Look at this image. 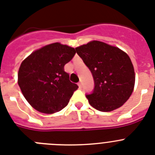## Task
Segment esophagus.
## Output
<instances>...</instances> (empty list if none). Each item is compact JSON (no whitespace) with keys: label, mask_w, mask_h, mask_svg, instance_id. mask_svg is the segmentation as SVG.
Wrapping results in <instances>:
<instances>
[{"label":"esophagus","mask_w":155,"mask_h":155,"mask_svg":"<svg viewBox=\"0 0 155 155\" xmlns=\"http://www.w3.org/2000/svg\"><path fill=\"white\" fill-rule=\"evenodd\" d=\"M78 86H79V87H80V88L82 87V83H81V82H79V83H78Z\"/></svg>","instance_id":"esophagus-1"}]
</instances>
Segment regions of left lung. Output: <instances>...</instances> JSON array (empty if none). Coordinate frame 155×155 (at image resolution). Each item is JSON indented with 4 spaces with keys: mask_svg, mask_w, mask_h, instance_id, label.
I'll use <instances>...</instances> for the list:
<instances>
[{
    "mask_svg": "<svg viewBox=\"0 0 155 155\" xmlns=\"http://www.w3.org/2000/svg\"><path fill=\"white\" fill-rule=\"evenodd\" d=\"M75 50L94 79L92 92L86 94L90 105L102 112L124 105L135 83L134 66L127 53L100 41H91Z\"/></svg>",
    "mask_w": 155,
    "mask_h": 155,
    "instance_id": "left-lung-1",
    "label": "left lung"
}]
</instances>
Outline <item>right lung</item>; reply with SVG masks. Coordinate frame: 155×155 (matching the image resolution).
<instances>
[{
	"instance_id": "add662e5",
	"label": "right lung",
	"mask_w": 155,
	"mask_h": 155,
	"mask_svg": "<svg viewBox=\"0 0 155 155\" xmlns=\"http://www.w3.org/2000/svg\"><path fill=\"white\" fill-rule=\"evenodd\" d=\"M75 53L74 48L55 42L35 50L22 61L18 83L34 109L50 114L68 105L78 86L70 81L64 65Z\"/></svg>"
}]
</instances>
